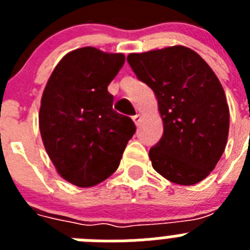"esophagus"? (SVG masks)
<instances>
[{
	"label": "esophagus",
	"instance_id": "34e87169",
	"mask_svg": "<svg viewBox=\"0 0 250 250\" xmlns=\"http://www.w3.org/2000/svg\"><path fill=\"white\" fill-rule=\"evenodd\" d=\"M132 120H134L135 125H139V123H140V120H141V116L139 114L134 115V116H132Z\"/></svg>",
	"mask_w": 250,
	"mask_h": 250
}]
</instances>
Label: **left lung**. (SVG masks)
<instances>
[{
  "label": "left lung",
  "mask_w": 250,
  "mask_h": 250,
  "mask_svg": "<svg viewBox=\"0 0 250 250\" xmlns=\"http://www.w3.org/2000/svg\"><path fill=\"white\" fill-rule=\"evenodd\" d=\"M127 62L155 92L163 118V136L149 151L152 167L175 184L202 182L228 140L229 107L216 75L185 46L130 54Z\"/></svg>",
  "instance_id": "left-lung-1"
}]
</instances>
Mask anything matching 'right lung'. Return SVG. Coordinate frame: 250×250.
I'll return each mask as SVG.
<instances>
[{
	"mask_svg": "<svg viewBox=\"0 0 250 250\" xmlns=\"http://www.w3.org/2000/svg\"><path fill=\"white\" fill-rule=\"evenodd\" d=\"M125 62L123 54L83 47L61 59L41 99L40 132L57 173L80 188L94 187L119 167L135 124L112 109L107 91Z\"/></svg>",
	"mask_w": 250,
	"mask_h": 250,
	"instance_id": "1",
	"label": "right lung"
}]
</instances>
